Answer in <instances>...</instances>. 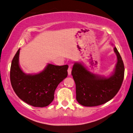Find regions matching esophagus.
I'll use <instances>...</instances> for the list:
<instances>
[{
    "mask_svg": "<svg viewBox=\"0 0 133 133\" xmlns=\"http://www.w3.org/2000/svg\"><path fill=\"white\" fill-rule=\"evenodd\" d=\"M67 71H68V75H71V69L70 67H69L68 70H67Z\"/></svg>",
    "mask_w": 133,
    "mask_h": 133,
    "instance_id": "obj_1",
    "label": "esophagus"
}]
</instances>
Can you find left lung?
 Here are the masks:
<instances>
[{
    "instance_id": "1",
    "label": "left lung",
    "mask_w": 133,
    "mask_h": 133,
    "mask_svg": "<svg viewBox=\"0 0 133 133\" xmlns=\"http://www.w3.org/2000/svg\"><path fill=\"white\" fill-rule=\"evenodd\" d=\"M114 46L113 44H111ZM117 63L108 76L92 73L83 62L74 63L71 75L76 83V100L81 105L93 107L107 103L118 93L122 84L124 66L120 53L114 47Z\"/></svg>"
}]
</instances>
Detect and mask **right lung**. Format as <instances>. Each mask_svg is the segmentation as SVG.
<instances>
[{
  "label": "right lung",
  "mask_w": 133,
  "mask_h": 133,
  "mask_svg": "<svg viewBox=\"0 0 133 133\" xmlns=\"http://www.w3.org/2000/svg\"><path fill=\"white\" fill-rule=\"evenodd\" d=\"M20 50L13 57L10 67V82L17 96L28 104L44 107L53 102L57 85L67 76V65L48 63L42 71L27 74L19 64Z\"/></svg>",
  "instance_id": "add662e5"
}]
</instances>
